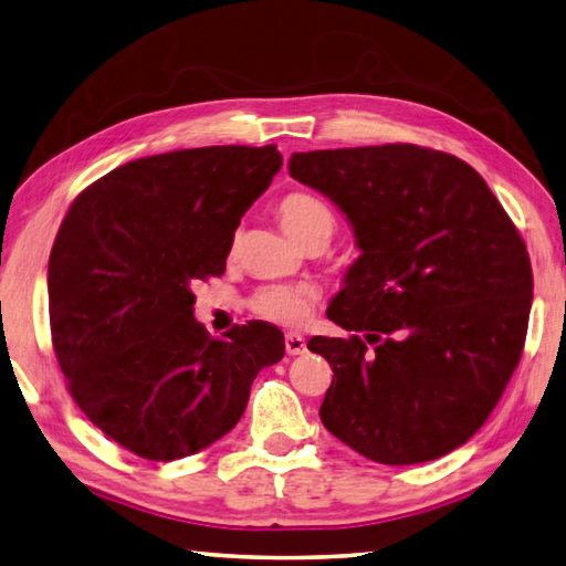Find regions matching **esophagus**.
Masks as SVG:
<instances>
[{
	"label": "esophagus",
	"mask_w": 566,
	"mask_h": 566,
	"mask_svg": "<svg viewBox=\"0 0 566 566\" xmlns=\"http://www.w3.org/2000/svg\"><path fill=\"white\" fill-rule=\"evenodd\" d=\"M284 348H286V353H290V356H302V353L306 350V340H304V336H298V334H286Z\"/></svg>",
	"instance_id": "34e87169"
}]
</instances>
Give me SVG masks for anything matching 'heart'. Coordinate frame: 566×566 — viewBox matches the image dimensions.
<instances>
[{"label":"heart","instance_id":"heart-1","mask_svg":"<svg viewBox=\"0 0 566 566\" xmlns=\"http://www.w3.org/2000/svg\"><path fill=\"white\" fill-rule=\"evenodd\" d=\"M276 216L286 235L304 245L308 240L328 242L336 230V216L326 201L308 191H292L286 193ZM314 292L308 286H290V284H272L252 296L250 308L260 318H268L280 326H298L312 314Z\"/></svg>","mask_w":566,"mask_h":566}]
</instances>
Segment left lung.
Segmentation results:
<instances>
[{
  "label": "left lung",
  "mask_w": 566,
  "mask_h": 566,
  "mask_svg": "<svg viewBox=\"0 0 566 566\" xmlns=\"http://www.w3.org/2000/svg\"><path fill=\"white\" fill-rule=\"evenodd\" d=\"M290 174L348 218L360 258L314 336L334 380L321 422L365 459L434 461L483 427L523 356L533 270L483 176L451 154L296 151Z\"/></svg>",
  "instance_id": "1"
}]
</instances>
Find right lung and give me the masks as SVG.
<instances>
[{
	"mask_svg": "<svg viewBox=\"0 0 566 566\" xmlns=\"http://www.w3.org/2000/svg\"><path fill=\"white\" fill-rule=\"evenodd\" d=\"M282 169L268 147H201L117 166L75 198L49 258L51 338L85 417L142 459L174 461L240 422L284 356L250 321L210 338L196 282L226 272L245 210Z\"/></svg>",
	"mask_w": 566,
	"mask_h": 566,
	"instance_id": "1",
	"label": "right lung"
}]
</instances>
